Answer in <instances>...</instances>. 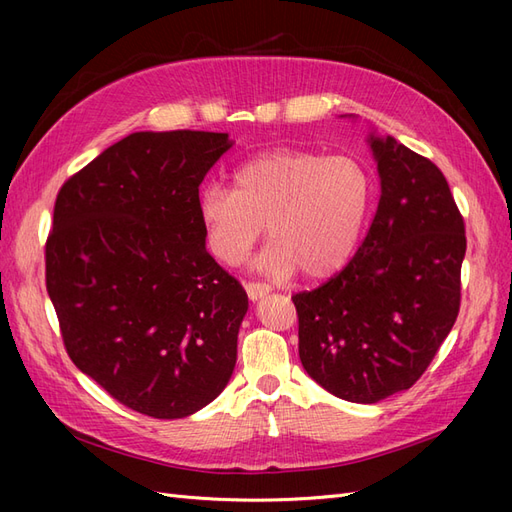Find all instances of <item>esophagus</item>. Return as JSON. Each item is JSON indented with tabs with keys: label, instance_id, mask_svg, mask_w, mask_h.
<instances>
[{
	"label": "esophagus",
	"instance_id": "34e87169",
	"mask_svg": "<svg viewBox=\"0 0 512 512\" xmlns=\"http://www.w3.org/2000/svg\"><path fill=\"white\" fill-rule=\"evenodd\" d=\"M245 292L247 297H250V301H258L262 297H267L271 288L267 284H245Z\"/></svg>",
	"mask_w": 512,
	"mask_h": 512
}]
</instances>
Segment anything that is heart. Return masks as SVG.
I'll return each instance as SVG.
<instances>
[{
  "mask_svg": "<svg viewBox=\"0 0 512 512\" xmlns=\"http://www.w3.org/2000/svg\"><path fill=\"white\" fill-rule=\"evenodd\" d=\"M371 200L365 166L350 156L273 149L241 164L232 192L205 185L198 215L215 260L239 267L267 230L254 267L275 280L299 269L322 280L342 269L359 243Z\"/></svg>",
  "mask_w": 512,
  "mask_h": 512,
  "instance_id": "obj_1",
  "label": "heart"
}]
</instances>
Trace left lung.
<instances>
[{"label": "left lung", "mask_w": 512, "mask_h": 512, "mask_svg": "<svg viewBox=\"0 0 512 512\" xmlns=\"http://www.w3.org/2000/svg\"><path fill=\"white\" fill-rule=\"evenodd\" d=\"M380 200L354 258L294 294L299 356L339 399L378 404L423 376L459 314L466 230L440 168L393 136H367Z\"/></svg>", "instance_id": "left-lung-1"}]
</instances>
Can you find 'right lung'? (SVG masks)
Returning a JSON list of instances; mask_svg holds the SVG:
<instances>
[{"label": "right lung", "instance_id": "right-lung-1", "mask_svg": "<svg viewBox=\"0 0 512 512\" xmlns=\"http://www.w3.org/2000/svg\"><path fill=\"white\" fill-rule=\"evenodd\" d=\"M226 132H134L59 190L46 290L72 363L136 412L183 418L228 384L247 294L205 247L198 185Z\"/></svg>", "mask_w": 512, "mask_h": 512}]
</instances>
